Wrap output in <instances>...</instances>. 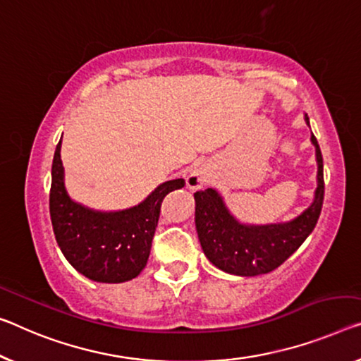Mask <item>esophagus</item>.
<instances>
[{"mask_svg": "<svg viewBox=\"0 0 361 361\" xmlns=\"http://www.w3.org/2000/svg\"><path fill=\"white\" fill-rule=\"evenodd\" d=\"M187 187L190 188V190H200V188H203L204 184H207V174H204L203 169H193L190 174L187 176Z\"/></svg>", "mask_w": 361, "mask_h": 361, "instance_id": "34e87169", "label": "esophagus"}]
</instances>
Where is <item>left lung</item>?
Masks as SVG:
<instances>
[{
    "mask_svg": "<svg viewBox=\"0 0 361 361\" xmlns=\"http://www.w3.org/2000/svg\"><path fill=\"white\" fill-rule=\"evenodd\" d=\"M305 123L310 127L308 116ZM316 188L310 207L286 223L247 224L238 221L227 208L216 188L193 193L195 197V227L203 253L216 268L234 276H259L281 266L312 234L318 223L324 198L323 157L314 135Z\"/></svg>",
    "mask_w": 361,
    "mask_h": 361,
    "instance_id": "1",
    "label": "left lung"
}]
</instances>
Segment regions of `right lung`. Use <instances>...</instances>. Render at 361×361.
I'll return each instance as SVG.
<instances>
[{
    "label": "right lung",
    "mask_w": 361,
    "mask_h": 361,
    "mask_svg": "<svg viewBox=\"0 0 361 361\" xmlns=\"http://www.w3.org/2000/svg\"><path fill=\"white\" fill-rule=\"evenodd\" d=\"M184 185V179L166 180L143 202L118 212L88 208L66 188L59 140L51 166L49 214L61 252L72 268L95 282L134 279L147 266L163 198Z\"/></svg>",
    "instance_id": "obj_1"
}]
</instances>
